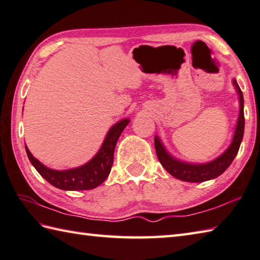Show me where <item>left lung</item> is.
<instances>
[{
	"label": "left lung",
	"instance_id": "left-lung-1",
	"mask_svg": "<svg viewBox=\"0 0 260 260\" xmlns=\"http://www.w3.org/2000/svg\"><path fill=\"white\" fill-rule=\"evenodd\" d=\"M233 85L236 86V90L239 94V101H240V113H239V118L237 121V127L235 135L230 146L228 147L224 153L216 157L215 160L207 164H188V162H182L180 160L175 159L174 156L168 153L165 149V145L162 144L159 137H154V146L156 151L157 159H159L162 167L169 172L171 176L182 181L188 182H203L206 180L214 179L224 172L229 166L232 164L235 157L240 147L243 131H245V114H243V95L242 91L239 88L236 80H233Z\"/></svg>",
	"mask_w": 260,
	"mask_h": 260
}]
</instances>
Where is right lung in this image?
Returning <instances> with one entry per match:
<instances>
[{
	"instance_id": "add662e5",
	"label": "right lung",
	"mask_w": 260,
	"mask_h": 260,
	"mask_svg": "<svg viewBox=\"0 0 260 260\" xmlns=\"http://www.w3.org/2000/svg\"><path fill=\"white\" fill-rule=\"evenodd\" d=\"M129 119H121L116 123L107 133L106 139L92 159L88 164L70 170H53L45 167L30 153L25 145V152L35 169L45 178L50 185L63 190H89L98 187L109 176L114 164V152L121 132L128 125Z\"/></svg>"
}]
</instances>
